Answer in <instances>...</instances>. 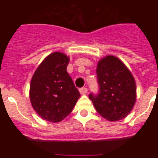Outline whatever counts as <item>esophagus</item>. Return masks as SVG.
<instances>
[{
    "label": "esophagus",
    "instance_id": "1",
    "mask_svg": "<svg viewBox=\"0 0 158 158\" xmlns=\"http://www.w3.org/2000/svg\"><path fill=\"white\" fill-rule=\"evenodd\" d=\"M79 91H80V93L82 95H85L88 93V89L85 87H83V88H81L79 89Z\"/></svg>",
    "mask_w": 158,
    "mask_h": 158
}]
</instances>
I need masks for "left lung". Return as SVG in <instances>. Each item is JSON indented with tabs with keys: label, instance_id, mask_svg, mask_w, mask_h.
I'll use <instances>...</instances> for the list:
<instances>
[{
	"label": "left lung",
	"instance_id": "obj_1",
	"mask_svg": "<svg viewBox=\"0 0 158 158\" xmlns=\"http://www.w3.org/2000/svg\"><path fill=\"white\" fill-rule=\"evenodd\" d=\"M96 76L98 93L89 95L96 111L109 121L125 118L136 100V85L131 72L120 60L109 55L98 62Z\"/></svg>",
	"mask_w": 158,
	"mask_h": 158
}]
</instances>
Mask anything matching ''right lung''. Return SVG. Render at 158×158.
I'll list each match as a JSON object with an SVG mask.
<instances>
[{"label":"right lung","mask_w":158,"mask_h":158,"mask_svg":"<svg viewBox=\"0 0 158 158\" xmlns=\"http://www.w3.org/2000/svg\"><path fill=\"white\" fill-rule=\"evenodd\" d=\"M69 58L60 52L50 54L31 78L30 100L35 111L45 120L58 123L72 111L80 93L66 71Z\"/></svg>","instance_id":"1"}]
</instances>
